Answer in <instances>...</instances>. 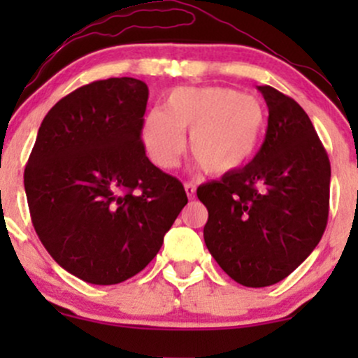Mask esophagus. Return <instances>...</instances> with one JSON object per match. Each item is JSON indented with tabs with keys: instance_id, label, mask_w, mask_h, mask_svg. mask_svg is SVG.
<instances>
[{
	"instance_id": "obj_1",
	"label": "esophagus",
	"mask_w": 358,
	"mask_h": 358,
	"mask_svg": "<svg viewBox=\"0 0 358 358\" xmlns=\"http://www.w3.org/2000/svg\"><path fill=\"white\" fill-rule=\"evenodd\" d=\"M185 192H187V196L188 199H195V185L193 183H190V182H187L185 183Z\"/></svg>"
}]
</instances>
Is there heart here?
Here are the masks:
<instances>
[{"instance_id":"obj_1","label":"heart","mask_w":358,"mask_h":358,"mask_svg":"<svg viewBox=\"0 0 358 358\" xmlns=\"http://www.w3.org/2000/svg\"><path fill=\"white\" fill-rule=\"evenodd\" d=\"M262 102L220 85L175 87L165 109H153L143 121V145L159 168H173L190 129V153L203 171L224 175L237 170L256 153L266 129Z\"/></svg>"}]
</instances>
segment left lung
<instances>
[{
  "label": "left lung",
  "instance_id": "left-lung-1",
  "mask_svg": "<svg viewBox=\"0 0 358 358\" xmlns=\"http://www.w3.org/2000/svg\"><path fill=\"white\" fill-rule=\"evenodd\" d=\"M269 109L261 150L241 170L196 188L208 210L203 239L242 286L289 276L322 239L330 205V159L301 106L259 85Z\"/></svg>",
  "mask_w": 358,
  "mask_h": 358
}]
</instances>
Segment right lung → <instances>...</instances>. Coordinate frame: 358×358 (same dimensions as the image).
<instances>
[{"mask_svg": "<svg viewBox=\"0 0 358 358\" xmlns=\"http://www.w3.org/2000/svg\"><path fill=\"white\" fill-rule=\"evenodd\" d=\"M146 102L148 85L133 77L82 85L48 110L24 168L40 241L90 285L145 269L188 202L182 182L145 153Z\"/></svg>", "mask_w": 358, "mask_h": 358, "instance_id": "1", "label": "right lung"}]
</instances>
